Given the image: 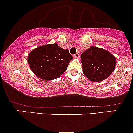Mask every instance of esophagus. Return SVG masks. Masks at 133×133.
<instances>
[{"label":"esophagus","mask_w":133,"mask_h":133,"mask_svg":"<svg viewBox=\"0 0 133 133\" xmlns=\"http://www.w3.org/2000/svg\"><path fill=\"white\" fill-rule=\"evenodd\" d=\"M73 57H74V58H80V55H79L78 53H76V54L74 55V56H73Z\"/></svg>","instance_id":"esophagus-1"}]
</instances>
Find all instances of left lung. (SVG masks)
<instances>
[{"label": "left lung", "mask_w": 133, "mask_h": 133, "mask_svg": "<svg viewBox=\"0 0 133 133\" xmlns=\"http://www.w3.org/2000/svg\"><path fill=\"white\" fill-rule=\"evenodd\" d=\"M84 75L92 82L106 79L114 71L116 58L111 53L97 47L91 46L80 55Z\"/></svg>", "instance_id": "obj_1"}]
</instances>
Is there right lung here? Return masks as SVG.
<instances>
[{"label": "right lung", "instance_id": "right-lung-1", "mask_svg": "<svg viewBox=\"0 0 133 133\" xmlns=\"http://www.w3.org/2000/svg\"><path fill=\"white\" fill-rule=\"evenodd\" d=\"M73 57L57 44L42 45L29 53L28 62L36 76L44 80L57 78L66 71Z\"/></svg>", "mask_w": 133, "mask_h": 133}]
</instances>
